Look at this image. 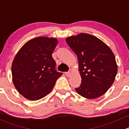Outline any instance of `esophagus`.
I'll return each mask as SVG.
<instances>
[{
	"label": "esophagus",
	"mask_w": 129,
	"mask_h": 129,
	"mask_svg": "<svg viewBox=\"0 0 129 129\" xmlns=\"http://www.w3.org/2000/svg\"><path fill=\"white\" fill-rule=\"evenodd\" d=\"M65 74H66V75H67V77H70L71 75H72V73H71L70 72H68L66 73Z\"/></svg>",
	"instance_id": "esophagus-1"
}]
</instances>
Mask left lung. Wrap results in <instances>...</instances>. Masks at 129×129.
Masks as SVG:
<instances>
[{
	"label": "left lung",
	"mask_w": 129,
	"mask_h": 129,
	"mask_svg": "<svg viewBox=\"0 0 129 129\" xmlns=\"http://www.w3.org/2000/svg\"><path fill=\"white\" fill-rule=\"evenodd\" d=\"M66 41L79 61L82 80L75 91L88 99L103 95L113 84L118 72L111 49L97 37L87 33L67 37Z\"/></svg>",
	"instance_id": "8db88e82"
}]
</instances>
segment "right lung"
<instances>
[{"mask_svg":"<svg viewBox=\"0 0 129 129\" xmlns=\"http://www.w3.org/2000/svg\"><path fill=\"white\" fill-rule=\"evenodd\" d=\"M57 43L55 38H35L26 42L15 55L11 67L13 82L25 99L37 100L47 96L62 75L55 70L52 56Z\"/></svg>","mask_w":129,"mask_h":129,"instance_id":"add662e5","label":"right lung"}]
</instances>
